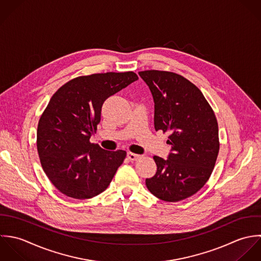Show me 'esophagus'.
I'll return each mask as SVG.
<instances>
[{
    "label": "esophagus",
    "instance_id": "obj_1",
    "mask_svg": "<svg viewBox=\"0 0 261 261\" xmlns=\"http://www.w3.org/2000/svg\"><path fill=\"white\" fill-rule=\"evenodd\" d=\"M127 157H128V159L129 160H131V161H134V160H137V159H139L141 155H139V154H136V153H132V152H128L127 153Z\"/></svg>",
    "mask_w": 261,
    "mask_h": 261
}]
</instances>
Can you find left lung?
<instances>
[{
  "label": "left lung",
  "instance_id": "8db88e82",
  "mask_svg": "<svg viewBox=\"0 0 261 261\" xmlns=\"http://www.w3.org/2000/svg\"><path fill=\"white\" fill-rule=\"evenodd\" d=\"M154 101V128L168 132L167 159L154 156L156 173L146 178L149 192L178 202L208 181L219 153L218 122L202 92L184 76L161 70L139 71Z\"/></svg>",
  "mask_w": 261,
  "mask_h": 261
}]
</instances>
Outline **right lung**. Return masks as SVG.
<instances>
[{
	"label": "right lung",
	"mask_w": 261,
	"mask_h": 261,
	"mask_svg": "<svg viewBox=\"0 0 261 261\" xmlns=\"http://www.w3.org/2000/svg\"><path fill=\"white\" fill-rule=\"evenodd\" d=\"M137 80L133 71L79 76L51 97L38 123L37 150L45 174L63 195L91 199L110 185L126 151L105 150L90 138L105 101Z\"/></svg>",
	"instance_id": "1"
}]
</instances>
